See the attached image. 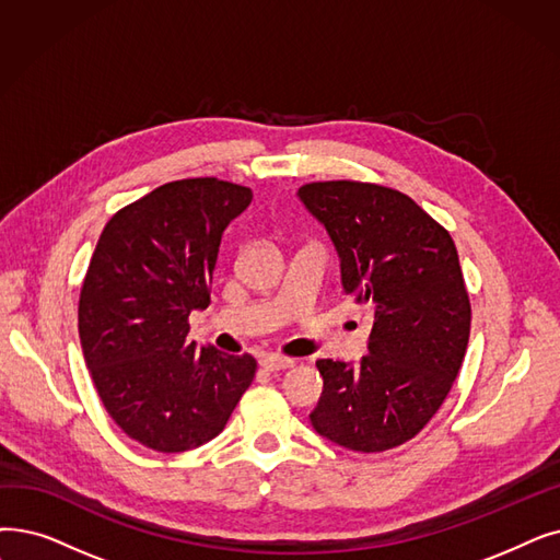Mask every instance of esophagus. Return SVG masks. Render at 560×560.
I'll return each mask as SVG.
<instances>
[{"mask_svg":"<svg viewBox=\"0 0 560 560\" xmlns=\"http://www.w3.org/2000/svg\"><path fill=\"white\" fill-rule=\"evenodd\" d=\"M260 366L265 371H285V369H293L295 361L288 357H279V354H267L260 359Z\"/></svg>","mask_w":560,"mask_h":560,"instance_id":"1","label":"esophagus"}]
</instances>
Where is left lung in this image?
<instances>
[{
    "label": "left lung",
    "instance_id": "1",
    "mask_svg": "<svg viewBox=\"0 0 560 560\" xmlns=\"http://www.w3.org/2000/svg\"><path fill=\"white\" fill-rule=\"evenodd\" d=\"M300 199L334 242L346 293L373 311L357 369L315 361L325 388L311 423L348 451H392L430 423L467 352L471 302L455 242L394 187L318 180Z\"/></svg>",
    "mask_w": 560,
    "mask_h": 560
}]
</instances>
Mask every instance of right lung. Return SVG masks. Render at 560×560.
Instances as JSON below:
<instances>
[{"label":"right lung","mask_w":560,"mask_h":560,"mask_svg":"<svg viewBox=\"0 0 560 560\" xmlns=\"http://www.w3.org/2000/svg\"><path fill=\"white\" fill-rule=\"evenodd\" d=\"M252 189L220 178L160 185L101 233L80 290L86 369L130 440L183 453L220 434L256 377L252 354L197 348L189 313L210 304L222 233Z\"/></svg>","instance_id":"right-lung-1"}]
</instances>
